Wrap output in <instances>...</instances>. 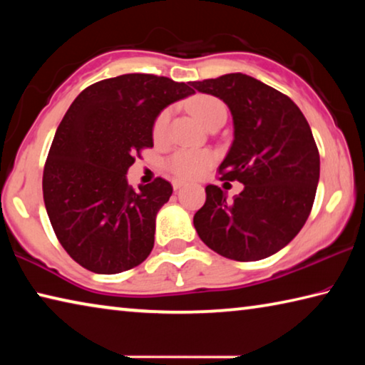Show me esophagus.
I'll return each mask as SVG.
<instances>
[{"mask_svg":"<svg viewBox=\"0 0 365 365\" xmlns=\"http://www.w3.org/2000/svg\"><path fill=\"white\" fill-rule=\"evenodd\" d=\"M172 187H174V190H180L182 187H185V182H182V180H177V178H175V180L172 182Z\"/></svg>","mask_w":365,"mask_h":365,"instance_id":"obj_1","label":"esophagus"}]
</instances>
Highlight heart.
<instances>
[{
  "label": "heart",
  "instance_id": "heart-1",
  "mask_svg": "<svg viewBox=\"0 0 365 365\" xmlns=\"http://www.w3.org/2000/svg\"><path fill=\"white\" fill-rule=\"evenodd\" d=\"M190 110L202 125L209 127L219 117H225L227 110L224 103L219 98L211 95H197L190 101ZM169 123V109L160 110L153 122V138L156 141H163L168 132ZM212 154L202 150H177L172 153L165 160V168L178 178H196L205 174L212 164Z\"/></svg>",
  "mask_w": 365,
  "mask_h": 365
}]
</instances>
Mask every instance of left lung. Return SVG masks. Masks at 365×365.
<instances>
[{"mask_svg": "<svg viewBox=\"0 0 365 365\" xmlns=\"http://www.w3.org/2000/svg\"><path fill=\"white\" fill-rule=\"evenodd\" d=\"M190 85L230 108L235 138L219 174L245 185L233 201L207 185L205 206L193 217L197 235L233 261L275 255L306 224L317 191L320 158L304 114L287 95L246 73Z\"/></svg>", "mask_w": 365, "mask_h": 365, "instance_id": "1", "label": "left lung"}]
</instances>
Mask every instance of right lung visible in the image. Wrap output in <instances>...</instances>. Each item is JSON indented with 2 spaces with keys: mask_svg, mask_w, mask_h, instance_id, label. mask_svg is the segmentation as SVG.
Listing matches in <instances>:
<instances>
[{
  "mask_svg": "<svg viewBox=\"0 0 365 365\" xmlns=\"http://www.w3.org/2000/svg\"><path fill=\"white\" fill-rule=\"evenodd\" d=\"M193 93L168 77L123 73L86 86L67 109L43 169V200L59 243L86 270L119 274L150 256L172 185L156 177L135 191L125 174L153 148L156 115Z\"/></svg>",
  "mask_w": 365,
  "mask_h": 365,
  "instance_id": "obj_1",
  "label": "right lung"
}]
</instances>
